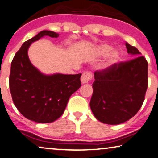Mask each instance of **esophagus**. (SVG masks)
Wrapping results in <instances>:
<instances>
[{
  "label": "esophagus",
  "mask_w": 158,
  "mask_h": 158,
  "mask_svg": "<svg viewBox=\"0 0 158 158\" xmlns=\"http://www.w3.org/2000/svg\"><path fill=\"white\" fill-rule=\"evenodd\" d=\"M92 78V73L91 71H85L82 73V76L81 77V81L82 84H86L88 83L89 81L91 80Z\"/></svg>",
  "instance_id": "esophagus-1"
}]
</instances>
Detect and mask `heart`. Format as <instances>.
Returning <instances> with one entry per match:
<instances>
[{
    "instance_id": "1",
    "label": "heart",
    "mask_w": 158,
    "mask_h": 158,
    "mask_svg": "<svg viewBox=\"0 0 158 158\" xmlns=\"http://www.w3.org/2000/svg\"><path fill=\"white\" fill-rule=\"evenodd\" d=\"M100 50L102 54H108L112 50V47L108 45H102V46H100ZM118 56V54L117 52H113L112 55L113 61H115L116 60Z\"/></svg>"
}]
</instances>
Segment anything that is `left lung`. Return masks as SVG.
Wrapping results in <instances>:
<instances>
[{
    "label": "left lung",
    "mask_w": 158,
    "mask_h": 158,
    "mask_svg": "<svg viewBox=\"0 0 158 158\" xmlns=\"http://www.w3.org/2000/svg\"><path fill=\"white\" fill-rule=\"evenodd\" d=\"M126 47L128 53L137 57L94 72L90 108L96 118L106 124H120L134 116L148 89L146 58L136 48L127 43Z\"/></svg>",
    "instance_id": "left-lung-1"
}]
</instances>
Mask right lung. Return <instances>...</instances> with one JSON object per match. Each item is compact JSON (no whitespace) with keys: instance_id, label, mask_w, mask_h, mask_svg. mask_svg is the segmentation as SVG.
Returning <instances> with one entry per match:
<instances>
[{"instance_id":"obj_1","label":"right lung","mask_w":158,"mask_h":158,"mask_svg":"<svg viewBox=\"0 0 158 158\" xmlns=\"http://www.w3.org/2000/svg\"><path fill=\"white\" fill-rule=\"evenodd\" d=\"M58 37L59 35L44 30L23 43L12 60L9 88L18 110L27 119L37 123H51L64 113L69 99L81 87V73L44 75L32 66L28 48L43 36Z\"/></svg>"}]
</instances>
